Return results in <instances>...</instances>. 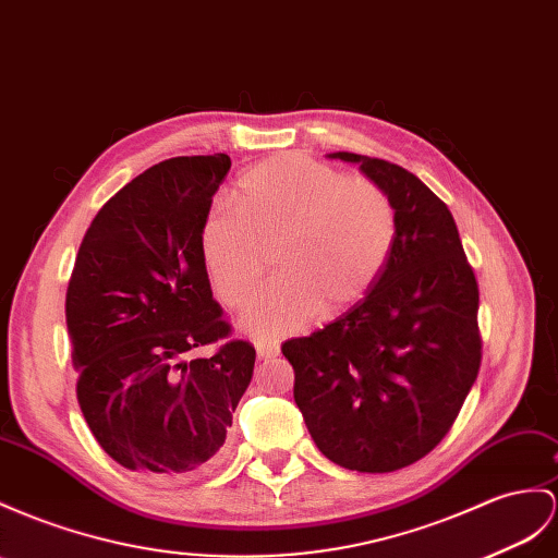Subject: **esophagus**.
<instances>
[{
  "label": "esophagus",
  "mask_w": 558,
  "mask_h": 558,
  "mask_svg": "<svg viewBox=\"0 0 558 558\" xmlns=\"http://www.w3.org/2000/svg\"><path fill=\"white\" fill-rule=\"evenodd\" d=\"M278 344H270V341H256V355L259 359H274V355H278Z\"/></svg>",
  "instance_id": "obj_1"
}]
</instances>
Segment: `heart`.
<instances>
[{
	"label": "heart",
	"mask_w": 558,
	"mask_h": 558,
	"mask_svg": "<svg viewBox=\"0 0 558 558\" xmlns=\"http://www.w3.org/2000/svg\"><path fill=\"white\" fill-rule=\"evenodd\" d=\"M235 207H214L203 223V259L217 296L245 306L274 245L278 276L242 316L256 339L302 330L316 313L344 311L375 288L398 240L391 195L304 155H276L235 185Z\"/></svg>",
	"instance_id": "heart-1"
}]
</instances>
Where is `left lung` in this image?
Here are the masks:
<instances>
[{"label": "left lung", "mask_w": 558, "mask_h": 558, "mask_svg": "<svg viewBox=\"0 0 558 558\" xmlns=\"http://www.w3.org/2000/svg\"><path fill=\"white\" fill-rule=\"evenodd\" d=\"M361 165L398 211V240L375 288L344 316L288 339L294 403L335 464L387 474L422 460L450 432L481 367L478 282L448 205L379 157Z\"/></svg>", "instance_id": "8db88e82"}]
</instances>
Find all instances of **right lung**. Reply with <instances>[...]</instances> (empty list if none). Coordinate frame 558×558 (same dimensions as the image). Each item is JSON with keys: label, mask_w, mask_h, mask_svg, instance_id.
Returning <instances> with one entry per match:
<instances>
[{"label": "right lung", "mask_w": 558, "mask_h": 558, "mask_svg": "<svg viewBox=\"0 0 558 558\" xmlns=\"http://www.w3.org/2000/svg\"><path fill=\"white\" fill-rule=\"evenodd\" d=\"M231 169L223 153L153 165L98 209L65 294L77 401L112 460L193 476L219 460L256 351L228 339L203 259V223ZM219 343L207 360L189 350Z\"/></svg>", "instance_id": "add662e5"}]
</instances>
